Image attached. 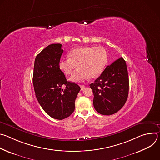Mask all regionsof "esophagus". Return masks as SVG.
Masks as SVG:
<instances>
[{
    "label": "esophagus",
    "mask_w": 160,
    "mask_h": 160,
    "mask_svg": "<svg viewBox=\"0 0 160 160\" xmlns=\"http://www.w3.org/2000/svg\"><path fill=\"white\" fill-rule=\"evenodd\" d=\"M80 87H81V90H83L85 88V86L83 85H80Z\"/></svg>",
    "instance_id": "34e87169"
}]
</instances>
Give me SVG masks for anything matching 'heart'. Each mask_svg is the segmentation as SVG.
<instances>
[{"label":"heart","instance_id":"b5f03b06","mask_svg":"<svg viewBox=\"0 0 160 160\" xmlns=\"http://www.w3.org/2000/svg\"><path fill=\"white\" fill-rule=\"evenodd\" d=\"M68 56L69 58L59 60V68L65 75H70L77 66L78 69L70 78L74 82L98 77L108 62L107 52L102 47H77L68 52Z\"/></svg>","mask_w":160,"mask_h":160}]
</instances>
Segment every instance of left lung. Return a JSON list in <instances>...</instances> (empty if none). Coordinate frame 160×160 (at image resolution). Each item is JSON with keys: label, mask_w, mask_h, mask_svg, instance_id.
I'll use <instances>...</instances> for the list:
<instances>
[{"label": "left lung", "mask_w": 160, "mask_h": 160, "mask_svg": "<svg viewBox=\"0 0 160 160\" xmlns=\"http://www.w3.org/2000/svg\"><path fill=\"white\" fill-rule=\"evenodd\" d=\"M94 94L95 109L101 115L118 112L127 101L129 80L125 61L120 58L108 66L101 75L90 84Z\"/></svg>", "instance_id": "1"}]
</instances>
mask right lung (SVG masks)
I'll use <instances>...</instances> for the list:
<instances>
[{
	"mask_svg": "<svg viewBox=\"0 0 160 160\" xmlns=\"http://www.w3.org/2000/svg\"><path fill=\"white\" fill-rule=\"evenodd\" d=\"M60 43H52L35 58L33 83L36 98L51 117L62 120L75 110V101L80 90L75 83L66 80L58 63L63 52ZM66 87L63 89L62 86Z\"/></svg>",
	"mask_w": 160,
	"mask_h": 160,
	"instance_id": "right-lung-1",
	"label": "right lung"
}]
</instances>
